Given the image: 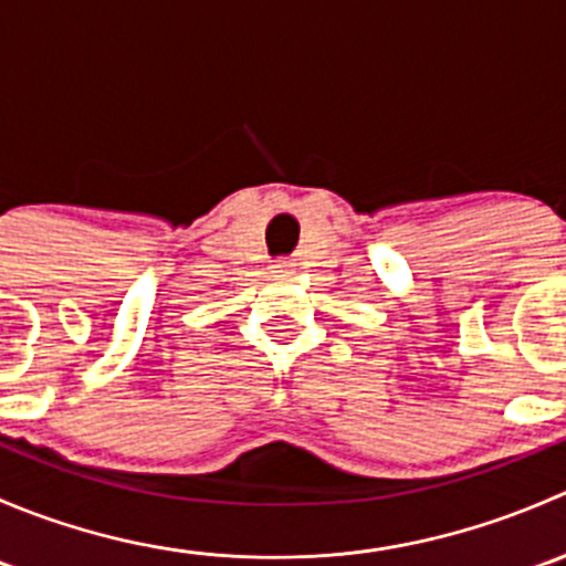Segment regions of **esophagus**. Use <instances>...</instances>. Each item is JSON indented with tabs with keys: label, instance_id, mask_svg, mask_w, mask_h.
Wrapping results in <instances>:
<instances>
[{
	"label": "esophagus",
	"instance_id": "34e87169",
	"mask_svg": "<svg viewBox=\"0 0 566 566\" xmlns=\"http://www.w3.org/2000/svg\"><path fill=\"white\" fill-rule=\"evenodd\" d=\"M273 268H276V271H279V273H287V271H290V268H293V262H287V260H279V262H276V265H273Z\"/></svg>",
	"mask_w": 566,
	"mask_h": 566
}]
</instances>
